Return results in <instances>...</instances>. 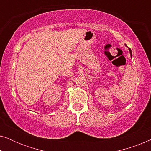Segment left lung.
<instances>
[{
  "label": "left lung",
  "instance_id": "obj_1",
  "mask_svg": "<svg viewBox=\"0 0 151 151\" xmlns=\"http://www.w3.org/2000/svg\"><path fill=\"white\" fill-rule=\"evenodd\" d=\"M126 46H127V45H126ZM129 51H130V54H131V56H132V51H131V49H130V48H129Z\"/></svg>",
  "mask_w": 151,
  "mask_h": 151
}]
</instances>
